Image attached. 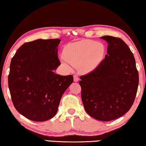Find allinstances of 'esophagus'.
I'll use <instances>...</instances> for the list:
<instances>
[{"instance_id":"esophagus-1","label":"esophagus","mask_w":146,"mask_h":146,"mask_svg":"<svg viewBox=\"0 0 146 146\" xmlns=\"http://www.w3.org/2000/svg\"><path fill=\"white\" fill-rule=\"evenodd\" d=\"M78 80H79V78H78V76L76 75H74V76H73V80H74V82H78Z\"/></svg>"}]
</instances>
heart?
Returning <instances> with one entry per match:
<instances>
[{
  "instance_id": "heart-1",
  "label": "heart",
  "mask_w": 146,
  "mask_h": 146,
  "mask_svg": "<svg viewBox=\"0 0 146 146\" xmlns=\"http://www.w3.org/2000/svg\"><path fill=\"white\" fill-rule=\"evenodd\" d=\"M105 53L104 46L102 43L90 40H84L71 44L64 50V64L69 63L78 67L83 73H90L97 68L102 60Z\"/></svg>"
}]
</instances>
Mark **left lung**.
<instances>
[{"label": "left lung", "instance_id": "8db88e82", "mask_svg": "<svg viewBox=\"0 0 146 146\" xmlns=\"http://www.w3.org/2000/svg\"><path fill=\"white\" fill-rule=\"evenodd\" d=\"M100 38L108 44L105 58L92 72L81 76L79 84L86 111L106 122L120 118L130 110L139 78L135 57L127 44L112 36Z\"/></svg>", "mask_w": 146, "mask_h": 146}]
</instances>
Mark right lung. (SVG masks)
<instances>
[{
	"mask_svg": "<svg viewBox=\"0 0 146 146\" xmlns=\"http://www.w3.org/2000/svg\"><path fill=\"white\" fill-rule=\"evenodd\" d=\"M58 38L24 43L12 58L8 86L13 105L24 117L35 122L51 119L62 96L73 82L72 75L54 73L60 65Z\"/></svg>",
	"mask_w": 146,
	"mask_h": 146,
	"instance_id": "1",
	"label": "right lung"
}]
</instances>
